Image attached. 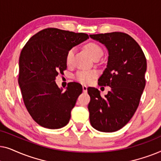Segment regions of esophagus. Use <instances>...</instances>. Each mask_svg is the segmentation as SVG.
<instances>
[{
    "mask_svg": "<svg viewBox=\"0 0 161 161\" xmlns=\"http://www.w3.org/2000/svg\"><path fill=\"white\" fill-rule=\"evenodd\" d=\"M83 92H87V86L86 85H83Z\"/></svg>",
    "mask_w": 161,
    "mask_h": 161,
    "instance_id": "1",
    "label": "esophagus"
}]
</instances>
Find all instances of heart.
Wrapping results in <instances>:
<instances>
[{
  "instance_id": "heart-1",
  "label": "heart",
  "mask_w": 161,
  "mask_h": 161,
  "mask_svg": "<svg viewBox=\"0 0 161 161\" xmlns=\"http://www.w3.org/2000/svg\"><path fill=\"white\" fill-rule=\"evenodd\" d=\"M86 50L90 54L93 59L96 57L102 56L103 55V49L100 46L94 42H89L85 45ZM74 48H71L68 50L67 56H66V62L67 64H71L73 60L74 57ZM97 73L94 70H83V71H79L77 72L75 75V78L79 82L87 84V83H91L94 78H95Z\"/></svg>"
}]
</instances>
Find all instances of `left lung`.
I'll use <instances>...</instances> for the list:
<instances>
[{
	"instance_id": "left-lung-1",
	"label": "left lung",
	"mask_w": 161,
	"mask_h": 161,
	"mask_svg": "<svg viewBox=\"0 0 161 161\" xmlns=\"http://www.w3.org/2000/svg\"><path fill=\"white\" fill-rule=\"evenodd\" d=\"M108 50L107 67L98 84L110 86L105 97L97 89H87L91 100L89 120L94 129L111 133L122 128L135 114L144 91L147 59L136 41L122 32L89 35Z\"/></svg>"
}]
</instances>
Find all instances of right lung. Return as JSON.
Segmentation results:
<instances>
[{
    "label": "right lung",
    "mask_w": 161,
    "mask_h": 161,
    "mask_svg": "<svg viewBox=\"0 0 161 161\" xmlns=\"http://www.w3.org/2000/svg\"><path fill=\"white\" fill-rule=\"evenodd\" d=\"M88 38L84 33L48 28L31 37L22 50L18 83L28 113L40 126L58 129L69 122L82 86L72 82L62 92L55 80L67 69L68 50Z\"/></svg>",
    "instance_id": "1"
}]
</instances>
